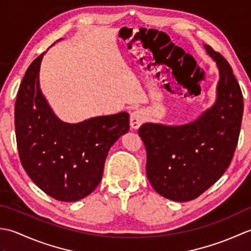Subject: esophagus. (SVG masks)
Returning <instances> with one entry per match:
<instances>
[{
	"label": "esophagus",
	"mask_w": 251,
	"mask_h": 251,
	"mask_svg": "<svg viewBox=\"0 0 251 251\" xmlns=\"http://www.w3.org/2000/svg\"><path fill=\"white\" fill-rule=\"evenodd\" d=\"M146 120V113L141 110L134 111L130 114V127L132 129H138Z\"/></svg>",
	"instance_id": "34e87169"
}]
</instances>
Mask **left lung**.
Here are the masks:
<instances>
[{"label":"left lung","mask_w":251,"mask_h":251,"mask_svg":"<svg viewBox=\"0 0 251 251\" xmlns=\"http://www.w3.org/2000/svg\"><path fill=\"white\" fill-rule=\"evenodd\" d=\"M207 54L219 70L217 99L183 125L146 123L139 136L147 150V176L159 195L189 201L221 178L230 165L241 131L244 101L228 62L209 45Z\"/></svg>","instance_id":"obj_1"}]
</instances>
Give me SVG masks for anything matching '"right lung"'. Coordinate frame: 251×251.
<instances>
[{
  "mask_svg": "<svg viewBox=\"0 0 251 251\" xmlns=\"http://www.w3.org/2000/svg\"><path fill=\"white\" fill-rule=\"evenodd\" d=\"M44 54L25 71L16 99L19 157L31 180L47 195L76 201L100 183L110 148L129 130V114L96 116L76 124L61 121L40 88Z\"/></svg>",
  "mask_w": 251,
  "mask_h": 251,
  "instance_id": "add662e5",
  "label": "right lung"
}]
</instances>
